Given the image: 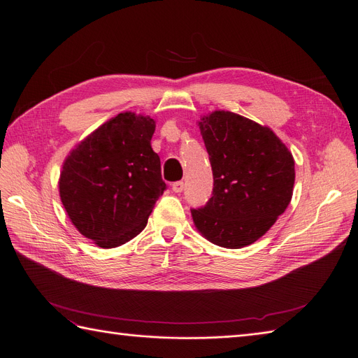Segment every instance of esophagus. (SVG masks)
<instances>
[{"mask_svg":"<svg viewBox=\"0 0 358 358\" xmlns=\"http://www.w3.org/2000/svg\"><path fill=\"white\" fill-rule=\"evenodd\" d=\"M172 192L174 193H181L182 190H184V182L182 181H176V182H172Z\"/></svg>","mask_w":358,"mask_h":358,"instance_id":"obj_1","label":"esophagus"}]
</instances>
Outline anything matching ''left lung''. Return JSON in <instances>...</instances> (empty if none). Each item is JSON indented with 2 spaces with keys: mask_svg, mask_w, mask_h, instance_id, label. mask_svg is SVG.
I'll return each instance as SVG.
<instances>
[{
  "mask_svg": "<svg viewBox=\"0 0 358 358\" xmlns=\"http://www.w3.org/2000/svg\"><path fill=\"white\" fill-rule=\"evenodd\" d=\"M213 166L214 189L192 209L209 242L239 249L257 242L292 199L295 162L274 132L233 112L215 110L199 122Z\"/></svg>",
  "mask_w": 358,
  "mask_h": 358,
  "instance_id": "obj_1",
  "label": "left lung"
}]
</instances>
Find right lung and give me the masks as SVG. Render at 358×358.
Returning <instances> with one entry per match:
<instances>
[{
  "label": "right lung",
  "mask_w": 358,
  "mask_h": 358,
  "mask_svg": "<svg viewBox=\"0 0 358 358\" xmlns=\"http://www.w3.org/2000/svg\"><path fill=\"white\" fill-rule=\"evenodd\" d=\"M155 121L119 113L79 143L60 172L62 203L73 226L100 248H116L141 233L166 190L150 140Z\"/></svg>",
  "instance_id": "right-lung-1"
}]
</instances>
